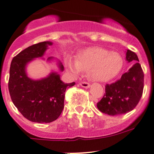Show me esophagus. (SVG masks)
Segmentation results:
<instances>
[{"label": "esophagus", "mask_w": 154, "mask_h": 154, "mask_svg": "<svg viewBox=\"0 0 154 154\" xmlns=\"http://www.w3.org/2000/svg\"><path fill=\"white\" fill-rule=\"evenodd\" d=\"M80 85L82 87H84V88H89V87H91V85L87 82H81L80 84Z\"/></svg>", "instance_id": "1"}]
</instances>
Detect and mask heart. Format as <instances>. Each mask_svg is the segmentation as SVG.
Wrapping results in <instances>:
<instances>
[{"label": "heart", "instance_id": "obj_1", "mask_svg": "<svg viewBox=\"0 0 154 154\" xmlns=\"http://www.w3.org/2000/svg\"><path fill=\"white\" fill-rule=\"evenodd\" d=\"M124 60L120 53L105 48L92 47L80 51L76 60L66 58L65 65L73 75L87 71L91 80L96 82L110 81L120 74Z\"/></svg>", "mask_w": 154, "mask_h": 154}]
</instances>
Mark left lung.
Returning a JSON list of instances; mask_svg holds the SVG:
<instances>
[{
	"instance_id": "1",
	"label": "left lung",
	"mask_w": 154,
	"mask_h": 154,
	"mask_svg": "<svg viewBox=\"0 0 154 154\" xmlns=\"http://www.w3.org/2000/svg\"><path fill=\"white\" fill-rule=\"evenodd\" d=\"M126 60L135 62L132 67L117 82L106 84L103 97L97 106L100 111L110 116H117L134 110L139 103L143 90V72L138 62L137 55L126 51Z\"/></svg>"
}]
</instances>
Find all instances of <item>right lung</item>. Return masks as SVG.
<instances>
[{
	"label": "right lung",
	"instance_id": "1",
	"mask_svg": "<svg viewBox=\"0 0 154 154\" xmlns=\"http://www.w3.org/2000/svg\"><path fill=\"white\" fill-rule=\"evenodd\" d=\"M51 41L40 42L20 51L13 58L10 67L8 89L14 106L23 117L36 123H51L60 117L64 106L65 91L75 83L64 84L60 74L52 70L47 77L32 79L28 77L27 66L36 58L43 57L51 46ZM54 60L53 57L48 62ZM58 69L63 71L60 60H56Z\"/></svg>",
	"mask_w": 154,
	"mask_h": 154
}]
</instances>
